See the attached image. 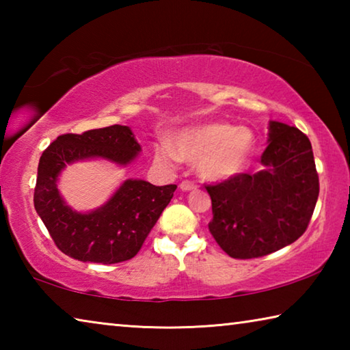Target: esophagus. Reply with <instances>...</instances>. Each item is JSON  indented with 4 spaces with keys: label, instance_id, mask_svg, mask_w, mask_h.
<instances>
[{
    "label": "esophagus",
    "instance_id": "esophagus-1",
    "mask_svg": "<svg viewBox=\"0 0 350 350\" xmlns=\"http://www.w3.org/2000/svg\"><path fill=\"white\" fill-rule=\"evenodd\" d=\"M179 187H180L182 191H191V189L198 188V183L193 182V180H183V182H180Z\"/></svg>",
    "mask_w": 350,
    "mask_h": 350
}]
</instances>
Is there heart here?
<instances>
[{
  "instance_id": "obj_1",
  "label": "heart",
  "mask_w": 350,
  "mask_h": 350,
  "mask_svg": "<svg viewBox=\"0 0 350 350\" xmlns=\"http://www.w3.org/2000/svg\"><path fill=\"white\" fill-rule=\"evenodd\" d=\"M253 137L248 129L228 123H205L179 133L170 144L156 146V159L176 165L183 159L199 167L210 180H224L244 170L252 152Z\"/></svg>"
}]
</instances>
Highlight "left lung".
Returning <instances> with one entry per match:
<instances>
[{"label":"left lung","instance_id":"left-lung-1","mask_svg":"<svg viewBox=\"0 0 350 350\" xmlns=\"http://www.w3.org/2000/svg\"><path fill=\"white\" fill-rule=\"evenodd\" d=\"M262 171L239 173L205 185L211 198L210 233L234 259L270 254L309 227L319 179L309 137L298 128L270 122Z\"/></svg>","mask_w":350,"mask_h":350}]
</instances>
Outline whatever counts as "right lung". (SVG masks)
<instances>
[{
    "instance_id": "right-lung-1",
    "label": "right lung",
    "mask_w": 350,
    "mask_h": 350,
    "mask_svg": "<svg viewBox=\"0 0 350 350\" xmlns=\"http://www.w3.org/2000/svg\"><path fill=\"white\" fill-rule=\"evenodd\" d=\"M139 151L131 128L122 125L58 135L46 148L38 163L33 205L58 250L83 262L100 264L123 262L139 253L177 185L128 179L108 202L90 213L70 208L57 188L66 163L102 157L128 165Z\"/></svg>"
}]
</instances>
